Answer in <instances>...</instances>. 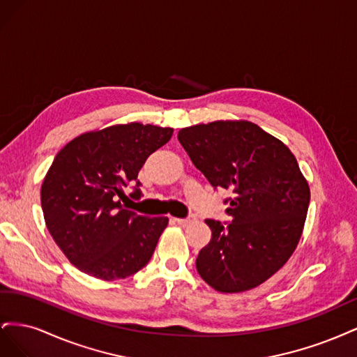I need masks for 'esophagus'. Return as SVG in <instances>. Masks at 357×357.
Returning a JSON list of instances; mask_svg holds the SVG:
<instances>
[{
    "label": "esophagus",
    "mask_w": 357,
    "mask_h": 357,
    "mask_svg": "<svg viewBox=\"0 0 357 357\" xmlns=\"http://www.w3.org/2000/svg\"><path fill=\"white\" fill-rule=\"evenodd\" d=\"M174 222H177L178 225L181 226H188L190 225L192 222H195V218H188V219H178V218H174Z\"/></svg>",
    "instance_id": "obj_1"
}]
</instances>
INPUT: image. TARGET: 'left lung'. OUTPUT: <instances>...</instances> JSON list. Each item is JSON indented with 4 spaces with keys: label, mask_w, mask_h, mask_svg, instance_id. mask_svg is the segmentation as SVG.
Here are the masks:
<instances>
[{
    "label": "left lung",
    "mask_w": 357,
    "mask_h": 357,
    "mask_svg": "<svg viewBox=\"0 0 357 357\" xmlns=\"http://www.w3.org/2000/svg\"><path fill=\"white\" fill-rule=\"evenodd\" d=\"M178 142L213 188L234 192L228 226L207 219L211 240L198 255L202 280L222 294L262 284L294 255L310 204L295 155L248 121L183 128Z\"/></svg>",
    "instance_id": "8db88e82"
}]
</instances>
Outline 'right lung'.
Returning <instances> with one entry per match:
<instances>
[{
    "label": "right lung",
    "instance_id": "right-lung-1",
    "mask_svg": "<svg viewBox=\"0 0 357 357\" xmlns=\"http://www.w3.org/2000/svg\"><path fill=\"white\" fill-rule=\"evenodd\" d=\"M172 128L139 122L84 132L61 149L41 185L47 229L62 253L82 273L113 282L138 273L152 257L168 218H146L123 208L142 197L128 185Z\"/></svg>",
    "mask_w": 357,
    "mask_h": 357
}]
</instances>
